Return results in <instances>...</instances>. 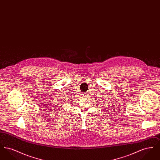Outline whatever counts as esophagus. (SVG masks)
<instances>
[{
  "label": "esophagus",
  "mask_w": 160,
  "mask_h": 160,
  "mask_svg": "<svg viewBox=\"0 0 160 160\" xmlns=\"http://www.w3.org/2000/svg\"><path fill=\"white\" fill-rule=\"evenodd\" d=\"M82 95H83V97H86V93H83Z\"/></svg>",
  "instance_id": "obj_1"
}]
</instances>
